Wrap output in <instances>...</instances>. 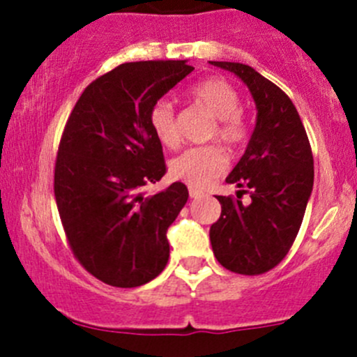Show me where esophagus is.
<instances>
[{
  "label": "esophagus",
  "mask_w": 357,
  "mask_h": 357,
  "mask_svg": "<svg viewBox=\"0 0 357 357\" xmlns=\"http://www.w3.org/2000/svg\"><path fill=\"white\" fill-rule=\"evenodd\" d=\"M188 192H190V197H192V199H200V197H204V192H202V190L192 188V186L188 188Z\"/></svg>",
  "instance_id": "1"
}]
</instances>
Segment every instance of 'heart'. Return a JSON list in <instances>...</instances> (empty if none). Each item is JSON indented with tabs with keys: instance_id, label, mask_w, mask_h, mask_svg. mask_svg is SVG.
I'll return each instance as SVG.
<instances>
[{
	"instance_id": "heart-1",
	"label": "heart",
	"mask_w": 357,
	"mask_h": 357,
	"mask_svg": "<svg viewBox=\"0 0 357 357\" xmlns=\"http://www.w3.org/2000/svg\"><path fill=\"white\" fill-rule=\"evenodd\" d=\"M193 102L205 109L215 121L212 136H218L229 146H240L247 138V126L240 115V95L225 79H205L190 91ZM150 128L158 142L167 149H178L179 131L176 124L174 107L169 100L160 98L149 114ZM228 167V153L218 145L197 146L172 158L169 172L174 179L192 188H205Z\"/></svg>"
}]
</instances>
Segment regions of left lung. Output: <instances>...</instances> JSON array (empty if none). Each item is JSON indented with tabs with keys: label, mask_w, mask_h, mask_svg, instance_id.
<instances>
[{
	"label": "left lung",
	"mask_w": 357,
	"mask_h": 357,
	"mask_svg": "<svg viewBox=\"0 0 357 357\" xmlns=\"http://www.w3.org/2000/svg\"><path fill=\"white\" fill-rule=\"evenodd\" d=\"M242 79L254 98L255 128L226 183L250 202L218 197L221 218L211 226L215 259L240 275H261L282 262L304 219L314 183L311 145L291 100L276 84L235 62H211Z\"/></svg>",
	"instance_id": "obj_1"
}]
</instances>
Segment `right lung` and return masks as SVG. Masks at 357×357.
<instances>
[{"label":"right lung","mask_w":357,"mask_h":357,"mask_svg":"<svg viewBox=\"0 0 357 357\" xmlns=\"http://www.w3.org/2000/svg\"><path fill=\"white\" fill-rule=\"evenodd\" d=\"M192 70L186 60L122 63L82 91L63 129L56 207L77 261L107 285H145L169 261L167 228L188 188L176 181L143 193L165 174L149 114Z\"/></svg>","instance_id":"right-lung-1"}]
</instances>
